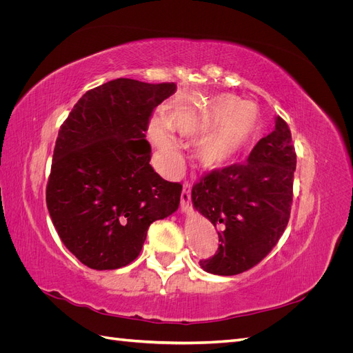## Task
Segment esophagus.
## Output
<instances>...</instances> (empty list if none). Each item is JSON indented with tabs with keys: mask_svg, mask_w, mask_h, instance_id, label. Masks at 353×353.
<instances>
[{
	"mask_svg": "<svg viewBox=\"0 0 353 353\" xmlns=\"http://www.w3.org/2000/svg\"><path fill=\"white\" fill-rule=\"evenodd\" d=\"M190 197H191V187H190V184H184L183 185V193H181V210H183L184 213L188 212Z\"/></svg>",
	"mask_w": 353,
	"mask_h": 353,
	"instance_id": "esophagus-1",
	"label": "esophagus"
}]
</instances>
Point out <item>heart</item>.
I'll list each match as a JSON object with an SVG mask.
<instances>
[{
    "instance_id": "b5f03b06",
    "label": "heart",
    "mask_w": 353,
    "mask_h": 353,
    "mask_svg": "<svg viewBox=\"0 0 353 353\" xmlns=\"http://www.w3.org/2000/svg\"><path fill=\"white\" fill-rule=\"evenodd\" d=\"M262 114L258 105L244 103L236 95L183 101L169 109L163 121L153 119L148 134L166 166L178 162V144L172 132L197 137L193 159L203 170H218L234 162L258 138Z\"/></svg>"
}]
</instances>
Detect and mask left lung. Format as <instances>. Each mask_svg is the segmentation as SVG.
<instances>
[{"label":"left lung","instance_id":"1","mask_svg":"<svg viewBox=\"0 0 353 353\" xmlns=\"http://www.w3.org/2000/svg\"><path fill=\"white\" fill-rule=\"evenodd\" d=\"M296 153L280 116L243 165L212 170L191 190L194 209L218 228L219 248L200 261L206 272L236 275L268 254L287 227L293 201Z\"/></svg>","mask_w":353,"mask_h":353}]
</instances>
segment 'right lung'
Instances as JSON below:
<instances>
[{"label":"right lung","mask_w":353,"mask_h":353,"mask_svg":"<svg viewBox=\"0 0 353 353\" xmlns=\"http://www.w3.org/2000/svg\"><path fill=\"white\" fill-rule=\"evenodd\" d=\"M174 82L119 78L85 92L63 122L47 208L66 249L91 270H117L140 254L147 230L178 209L183 185L150 165L145 131Z\"/></svg>","instance_id":"right-lung-1"}]
</instances>
